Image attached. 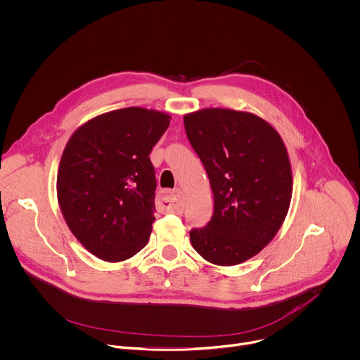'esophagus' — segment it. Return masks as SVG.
<instances>
[{"label": "esophagus", "instance_id": "esophagus-1", "mask_svg": "<svg viewBox=\"0 0 360 360\" xmlns=\"http://www.w3.org/2000/svg\"><path fill=\"white\" fill-rule=\"evenodd\" d=\"M184 207V196L179 188L172 191H165L158 199V209L162 212H182Z\"/></svg>", "mask_w": 360, "mask_h": 360}]
</instances>
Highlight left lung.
<instances>
[{
    "label": "left lung",
    "mask_w": 360,
    "mask_h": 360,
    "mask_svg": "<svg viewBox=\"0 0 360 360\" xmlns=\"http://www.w3.org/2000/svg\"><path fill=\"white\" fill-rule=\"evenodd\" d=\"M188 140L207 172L214 212L191 243L206 261L238 265L279 231L292 199V168L279 133L248 112L207 108L184 116Z\"/></svg>",
    "instance_id": "left-lung-1"
}]
</instances>
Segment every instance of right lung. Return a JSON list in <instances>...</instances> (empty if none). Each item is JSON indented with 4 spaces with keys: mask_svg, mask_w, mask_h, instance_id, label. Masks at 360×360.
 I'll return each mask as SVG.
<instances>
[{
    "mask_svg": "<svg viewBox=\"0 0 360 360\" xmlns=\"http://www.w3.org/2000/svg\"><path fill=\"white\" fill-rule=\"evenodd\" d=\"M169 115L124 108L99 115L70 137L58 167L57 199L75 238L108 262L143 250L155 220L150 153Z\"/></svg>",
    "mask_w": 360,
    "mask_h": 360,
    "instance_id": "1",
    "label": "right lung"
}]
</instances>
